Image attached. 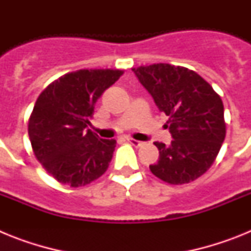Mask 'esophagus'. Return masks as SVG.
I'll use <instances>...</instances> for the list:
<instances>
[{"label": "esophagus", "instance_id": "1", "mask_svg": "<svg viewBox=\"0 0 251 251\" xmlns=\"http://www.w3.org/2000/svg\"><path fill=\"white\" fill-rule=\"evenodd\" d=\"M127 141H128V143H130V145L134 146V147H139V146L143 145V143H142L141 141H137V139H133V138H130V137H127Z\"/></svg>", "mask_w": 251, "mask_h": 251}]
</instances>
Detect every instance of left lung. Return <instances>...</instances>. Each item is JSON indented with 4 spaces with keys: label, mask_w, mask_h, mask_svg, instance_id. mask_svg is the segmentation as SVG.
<instances>
[{
    "label": "left lung",
    "mask_w": 251,
    "mask_h": 251,
    "mask_svg": "<svg viewBox=\"0 0 251 251\" xmlns=\"http://www.w3.org/2000/svg\"><path fill=\"white\" fill-rule=\"evenodd\" d=\"M132 70L158 109L170 117L166 127L174 139L168 146L154 142L159 158L150 166L151 172L171 185L195 181L211 167L225 139L220 95L183 66L153 64Z\"/></svg>",
    "instance_id": "8db88e82"
}]
</instances>
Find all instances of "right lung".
Segmentation results:
<instances>
[{
	"mask_svg": "<svg viewBox=\"0 0 251 251\" xmlns=\"http://www.w3.org/2000/svg\"><path fill=\"white\" fill-rule=\"evenodd\" d=\"M123 70L83 69L52 81L39 95L28 119L37 161L60 183L80 187L99 178L112 161L115 139L88 128L97 100Z\"/></svg>",
	"mask_w": 251,
	"mask_h": 251,
	"instance_id": "1",
	"label": "right lung"
}]
</instances>
